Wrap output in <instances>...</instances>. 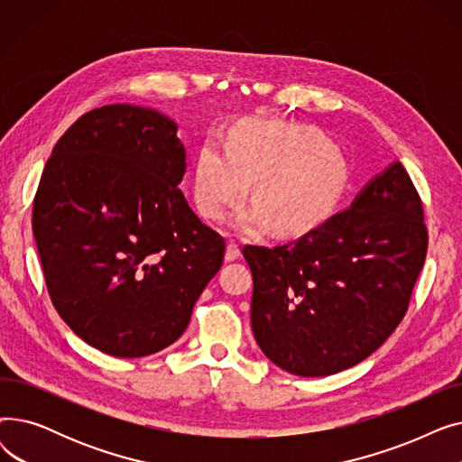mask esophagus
<instances>
[{"mask_svg":"<svg viewBox=\"0 0 462 462\" xmlns=\"http://www.w3.org/2000/svg\"><path fill=\"white\" fill-rule=\"evenodd\" d=\"M241 256V251H239V245L236 244V241H230L228 247H226V254H225V260L226 262H234Z\"/></svg>","mask_w":462,"mask_h":462,"instance_id":"obj_1","label":"esophagus"}]
</instances>
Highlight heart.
<instances>
[{
	"label": "heart",
	"mask_w": 462,
	"mask_h": 462,
	"mask_svg": "<svg viewBox=\"0 0 462 462\" xmlns=\"http://www.w3.org/2000/svg\"><path fill=\"white\" fill-rule=\"evenodd\" d=\"M256 180V204L236 215L241 234H258L272 221L281 232L317 226L346 185V161L320 133L260 121L245 127L230 148L206 142L194 168V199L200 213L223 221Z\"/></svg>",
	"instance_id": "obj_1"
}]
</instances>
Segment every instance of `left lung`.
<instances>
[{
	"instance_id": "1",
	"label": "left lung",
	"mask_w": 462,
	"mask_h": 462,
	"mask_svg": "<svg viewBox=\"0 0 462 462\" xmlns=\"http://www.w3.org/2000/svg\"><path fill=\"white\" fill-rule=\"evenodd\" d=\"M423 206L395 161L300 239L244 249L251 326L265 357L298 376H328L378 350L406 314L427 254Z\"/></svg>"
}]
</instances>
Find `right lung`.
<instances>
[{"instance_id":"right-lung-1","label":"right lung","mask_w":462,"mask_h":462,"mask_svg":"<svg viewBox=\"0 0 462 462\" xmlns=\"http://www.w3.org/2000/svg\"><path fill=\"white\" fill-rule=\"evenodd\" d=\"M185 168L176 121L134 105L84 114L44 166L32 225L48 294L108 356L176 343L221 270L225 239L187 204Z\"/></svg>"}]
</instances>
